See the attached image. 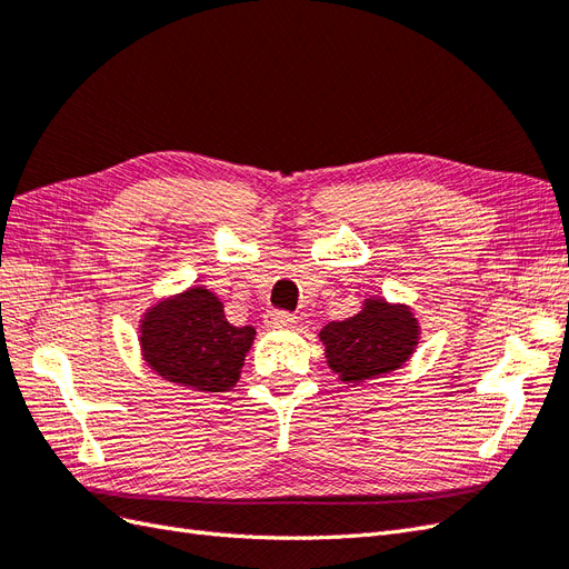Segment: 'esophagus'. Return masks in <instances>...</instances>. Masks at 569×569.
<instances>
[{
	"instance_id": "1",
	"label": "esophagus",
	"mask_w": 569,
	"mask_h": 569,
	"mask_svg": "<svg viewBox=\"0 0 569 569\" xmlns=\"http://www.w3.org/2000/svg\"><path fill=\"white\" fill-rule=\"evenodd\" d=\"M263 322H266V327H270V330H278V327L295 325V316L287 313V311H268L263 316Z\"/></svg>"
}]
</instances>
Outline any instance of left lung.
<instances>
[{
    "mask_svg": "<svg viewBox=\"0 0 569 569\" xmlns=\"http://www.w3.org/2000/svg\"><path fill=\"white\" fill-rule=\"evenodd\" d=\"M325 358L341 382L360 385L399 370L420 343V322L406 303L370 297L347 320L320 330Z\"/></svg>",
    "mask_w": 569,
    "mask_h": 569,
    "instance_id": "8db88e82",
    "label": "left lung"
}]
</instances>
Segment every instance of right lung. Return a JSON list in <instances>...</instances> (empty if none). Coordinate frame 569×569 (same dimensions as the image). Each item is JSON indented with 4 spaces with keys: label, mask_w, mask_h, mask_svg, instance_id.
I'll return each instance as SVG.
<instances>
[{
    "label": "right lung",
    "mask_w": 569,
    "mask_h": 569,
    "mask_svg": "<svg viewBox=\"0 0 569 569\" xmlns=\"http://www.w3.org/2000/svg\"><path fill=\"white\" fill-rule=\"evenodd\" d=\"M253 339V327L228 322L222 301L206 287L166 297L140 320V349L151 372L206 393L237 385Z\"/></svg>",
    "instance_id": "1"
}]
</instances>
